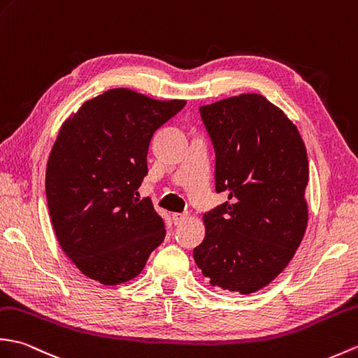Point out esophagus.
Returning a JSON list of instances; mask_svg holds the SVG:
<instances>
[{
  "label": "esophagus",
  "mask_w": 358,
  "mask_h": 358,
  "mask_svg": "<svg viewBox=\"0 0 358 358\" xmlns=\"http://www.w3.org/2000/svg\"><path fill=\"white\" fill-rule=\"evenodd\" d=\"M186 218H187L186 213H172V221L176 226H180V224H182V221Z\"/></svg>",
  "instance_id": "obj_1"
}]
</instances>
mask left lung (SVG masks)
Masks as SVG:
<instances>
[{"label":"left lung","mask_w":358,"mask_h":358,"mask_svg":"<svg viewBox=\"0 0 358 358\" xmlns=\"http://www.w3.org/2000/svg\"><path fill=\"white\" fill-rule=\"evenodd\" d=\"M215 149V190L226 203L204 213L194 248L210 284L250 294L292 261L308 222V157L296 124L261 94L199 106Z\"/></svg>","instance_id":"left-lung-1"}]
</instances>
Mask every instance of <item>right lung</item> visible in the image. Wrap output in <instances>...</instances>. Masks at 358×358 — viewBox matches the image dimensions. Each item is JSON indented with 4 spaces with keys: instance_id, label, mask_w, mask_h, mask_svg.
<instances>
[{
    "instance_id": "obj_1",
    "label": "right lung",
    "mask_w": 358,
    "mask_h": 358,
    "mask_svg": "<svg viewBox=\"0 0 358 358\" xmlns=\"http://www.w3.org/2000/svg\"><path fill=\"white\" fill-rule=\"evenodd\" d=\"M185 105L114 88L61 127L45 172L48 212L64 253L90 279L131 280L163 243L164 220L137 190L152 136Z\"/></svg>"
}]
</instances>
